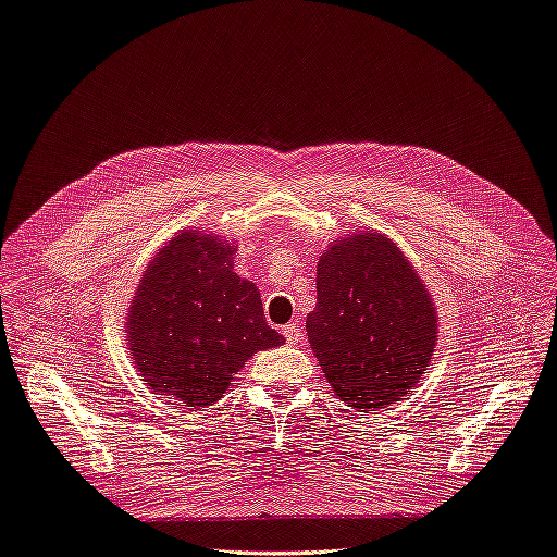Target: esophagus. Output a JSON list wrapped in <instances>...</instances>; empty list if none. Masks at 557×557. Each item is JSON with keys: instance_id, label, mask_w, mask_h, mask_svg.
Returning a JSON list of instances; mask_svg holds the SVG:
<instances>
[{"instance_id": "esophagus-1", "label": "esophagus", "mask_w": 557, "mask_h": 557, "mask_svg": "<svg viewBox=\"0 0 557 557\" xmlns=\"http://www.w3.org/2000/svg\"><path fill=\"white\" fill-rule=\"evenodd\" d=\"M283 335H285L287 344L304 342V331H301V326L297 322H289L287 326H283Z\"/></svg>"}]
</instances>
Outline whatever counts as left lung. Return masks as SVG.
Instances as JSON below:
<instances>
[{
    "label": "left lung",
    "instance_id": "obj_1",
    "mask_svg": "<svg viewBox=\"0 0 557 557\" xmlns=\"http://www.w3.org/2000/svg\"><path fill=\"white\" fill-rule=\"evenodd\" d=\"M308 342L335 394L356 410L410 394L437 344L426 285L389 237L351 233L317 260Z\"/></svg>",
    "mask_w": 557,
    "mask_h": 557
}]
</instances>
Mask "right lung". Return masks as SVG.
Masks as SVG:
<instances>
[{"label": "right lung", "mask_w": 557, "mask_h": 557, "mask_svg": "<svg viewBox=\"0 0 557 557\" xmlns=\"http://www.w3.org/2000/svg\"><path fill=\"white\" fill-rule=\"evenodd\" d=\"M235 245L185 228L158 251L126 317L145 385L188 410L218 404L243 364L285 342L262 314L258 287L233 272Z\"/></svg>", "instance_id": "right-lung-1"}]
</instances>
